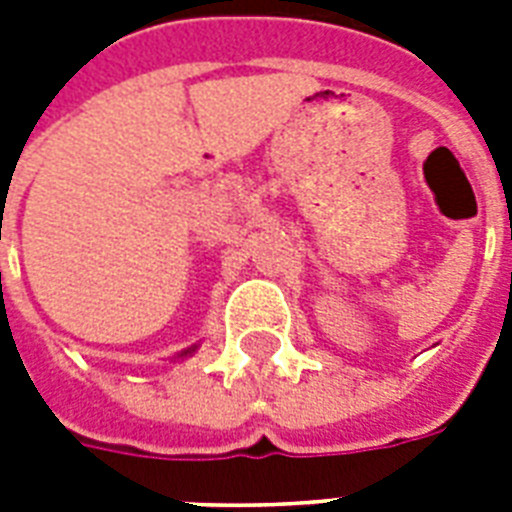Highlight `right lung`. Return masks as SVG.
<instances>
[{
    "label": "right lung",
    "instance_id": "obj_1",
    "mask_svg": "<svg viewBox=\"0 0 512 512\" xmlns=\"http://www.w3.org/2000/svg\"><path fill=\"white\" fill-rule=\"evenodd\" d=\"M191 350H193V348H188V350H183V353H180V356H185V353H191Z\"/></svg>",
    "mask_w": 512,
    "mask_h": 512
}]
</instances>
